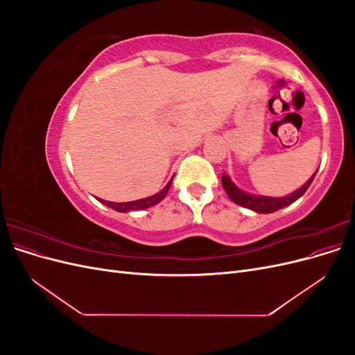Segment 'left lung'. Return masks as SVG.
I'll list each match as a JSON object with an SVG mask.
<instances>
[{"instance_id":"8db88e82","label":"left lung","mask_w":355,"mask_h":355,"mask_svg":"<svg viewBox=\"0 0 355 355\" xmlns=\"http://www.w3.org/2000/svg\"><path fill=\"white\" fill-rule=\"evenodd\" d=\"M314 178H315V173H314L313 178H309V180L302 188H299L297 191L293 192V194H290V196L283 197V198H271V197H263V196L247 194V192H243L241 189L235 187L227 175L222 176V185H223L225 191H227L228 197L235 204H239V206L254 210L257 213H272V211H277V210H280V209L288 206V204H292L297 198L302 197L306 192V189L309 188V185L313 184Z\"/></svg>"}]
</instances>
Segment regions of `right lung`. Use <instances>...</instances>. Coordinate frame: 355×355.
Instances as JSON below:
<instances>
[{"label": "right lung", "instance_id": "add662e5", "mask_svg": "<svg viewBox=\"0 0 355 355\" xmlns=\"http://www.w3.org/2000/svg\"><path fill=\"white\" fill-rule=\"evenodd\" d=\"M171 180H173V179H171ZM171 180L164 187L163 191H159L158 194H155L153 197L136 200V201H128V202H111V201H105V200H101V198H99V201L102 204H105V206H108V207H111V209H114L116 211H130V210L148 209V207H151V206H155V204H158L161 200H164V197L167 196V192L170 189Z\"/></svg>", "mask_w": 355, "mask_h": 355}]
</instances>
